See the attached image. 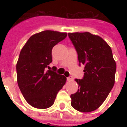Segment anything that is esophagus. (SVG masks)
I'll return each instance as SVG.
<instances>
[{"label":"esophagus","instance_id":"1","mask_svg":"<svg viewBox=\"0 0 127 127\" xmlns=\"http://www.w3.org/2000/svg\"><path fill=\"white\" fill-rule=\"evenodd\" d=\"M67 80L68 82H71V81H72V80H73V77H72V76H69V77H68L67 78Z\"/></svg>","mask_w":127,"mask_h":127}]
</instances>
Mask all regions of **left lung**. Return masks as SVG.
Returning a JSON list of instances; mask_svg holds the SVG:
<instances>
[{"instance_id":"1","label":"left lung","mask_w":127,"mask_h":127,"mask_svg":"<svg viewBox=\"0 0 127 127\" xmlns=\"http://www.w3.org/2000/svg\"><path fill=\"white\" fill-rule=\"evenodd\" d=\"M78 53L79 64L84 65L82 80L76 79L79 89L70 95L71 105L80 112L99 108L115 84L116 63L111 49L101 37L89 32L69 33Z\"/></svg>"}]
</instances>
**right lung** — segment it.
I'll return each mask as SVG.
<instances>
[{
    "label": "right lung",
    "instance_id": "right-lung-1",
    "mask_svg": "<svg viewBox=\"0 0 127 127\" xmlns=\"http://www.w3.org/2000/svg\"><path fill=\"white\" fill-rule=\"evenodd\" d=\"M66 36V33L43 31L31 36L21 50L16 64L17 82L25 99L33 107H50L65 84L66 78L55 72V66L49 65L53 61V47Z\"/></svg>",
    "mask_w": 127,
    "mask_h": 127
}]
</instances>
